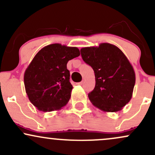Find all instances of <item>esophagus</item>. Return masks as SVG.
<instances>
[{
    "label": "esophagus",
    "mask_w": 155,
    "mask_h": 155,
    "mask_svg": "<svg viewBox=\"0 0 155 155\" xmlns=\"http://www.w3.org/2000/svg\"><path fill=\"white\" fill-rule=\"evenodd\" d=\"M83 83H84V81H81V82L77 83V84H78V85H82V84H83Z\"/></svg>",
    "instance_id": "1"
}]
</instances>
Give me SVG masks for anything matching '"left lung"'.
I'll list each match as a JSON object with an SVG mask.
<instances>
[{
    "mask_svg": "<svg viewBox=\"0 0 155 155\" xmlns=\"http://www.w3.org/2000/svg\"><path fill=\"white\" fill-rule=\"evenodd\" d=\"M80 51L84 61L95 73V88L88 94L92 104L106 112L122 110L130 101L136 83V74L127 57L108 43Z\"/></svg>",
    "mask_w": 155,
    "mask_h": 155,
    "instance_id": "left-lung-1",
    "label": "left lung"
}]
</instances>
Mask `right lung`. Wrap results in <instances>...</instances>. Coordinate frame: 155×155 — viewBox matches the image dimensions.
Returning a JSON list of instances; mask_svg holds the SVG:
<instances>
[{
    "mask_svg": "<svg viewBox=\"0 0 155 155\" xmlns=\"http://www.w3.org/2000/svg\"><path fill=\"white\" fill-rule=\"evenodd\" d=\"M77 47L52 44L35 54L24 74L25 87L28 98L39 111L61 109L70 100L73 86L69 60L79 57Z\"/></svg>",
    "mask_w": 155,
    "mask_h": 155,
    "instance_id": "right-lung-1",
    "label": "right lung"
}]
</instances>
